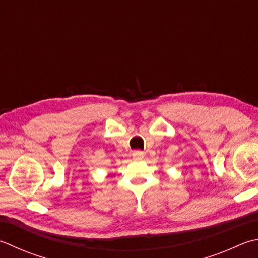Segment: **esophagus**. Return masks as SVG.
I'll return each mask as SVG.
<instances>
[{
  "label": "esophagus",
  "mask_w": 258,
  "mask_h": 258,
  "mask_svg": "<svg viewBox=\"0 0 258 258\" xmlns=\"http://www.w3.org/2000/svg\"><path fill=\"white\" fill-rule=\"evenodd\" d=\"M132 156L134 160H142L144 158V153L142 152V151H134V152L132 153Z\"/></svg>",
  "instance_id": "1"
}]
</instances>
